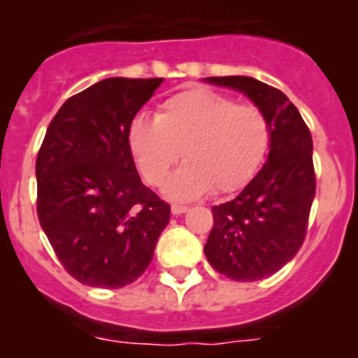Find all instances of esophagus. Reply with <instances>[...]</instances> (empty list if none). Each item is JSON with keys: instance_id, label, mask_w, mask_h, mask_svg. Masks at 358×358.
Returning a JSON list of instances; mask_svg holds the SVG:
<instances>
[{"instance_id": "1", "label": "esophagus", "mask_w": 358, "mask_h": 358, "mask_svg": "<svg viewBox=\"0 0 358 358\" xmlns=\"http://www.w3.org/2000/svg\"><path fill=\"white\" fill-rule=\"evenodd\" d=\"M188 211V206H182V204H172V213L173 215H182Z\"/></svg>"}]
</instances>
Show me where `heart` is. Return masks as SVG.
<instances>
[{
	"mask_svg": "<svg viewBox=\"0 0 358 358\" xmlns=\"http://www.w3.org/2000/svg\"><path fill=\"white\" fill-rule=\"evenodd\" d=\"M129 150L145 181L159 186L183 150L187 163L164 182L170 199L233 194L260 170L271 123L262 109L227 94L194 87L164 100L156 118L138 115L129 123Z\"/></svg>",
	"mask_w": 358,
	"mask_h": 358,
	"instance_id": "1",
	"label": "heart"
}]
</instances>
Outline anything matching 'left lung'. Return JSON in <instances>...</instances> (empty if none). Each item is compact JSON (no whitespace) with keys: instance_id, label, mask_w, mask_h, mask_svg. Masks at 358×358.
Instances as JSON below:
<instances>
[{"instance_id":"obj_1","label":"left lung","mask_w":358,"mask_h":358,"mask_svg":"<svg viewBox=\"0 0 358 358\" xmlns=\"http://www.w3.org/2000/svg\"><path fill=\"white\" fill-rule=\"evenodd\" d=\"M208 84L243 93L271 123L268 156L233 201L213 206L204 255L235 281L273 276L292 260L306 235L315 197L312 136L299 110L280 90L252 77H208Z\"/></svg>"}]
</instances>
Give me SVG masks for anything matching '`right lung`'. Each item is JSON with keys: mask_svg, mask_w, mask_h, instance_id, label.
Here are the masks:
<instances>
[{"mask_svg": "<svg viewBox=\"0 0 358 358\" xmlns=\"http://www.w3.org/2000/svg\"><path fill=\"white\" fill-rule=\"evenodd\" d=\"M163 78L100 80L68 98L37 154V215L84 285L120 289L150 265L170 206L141 182L127 132Z\"/></svg>", "mask_w": 358, "mask_h": 358, "instance_id": "1", "label": "right lung"}]
</instances>
